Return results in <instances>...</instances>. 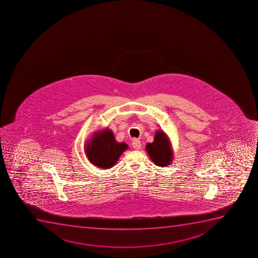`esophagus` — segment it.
Returning <instances> with one entry per match:
<instances>
[{
	"instance_id": "esophagus-1",
	"label": "esophagus",
	"mask_w": 258,
	"mask_h": 258,
	"mask_svg": "<svg viewBox=\"0 0 258 258\" xmlns=\"http://www.w3.org/2000/svg\"><path fill=\"white\" fill-rule=\"evenodd\" d=\"M132 146H133L134 148L136 149V150L141 149V141H139L138 139H134L133 141H132Z\"/></svg>"
}]
</instances>
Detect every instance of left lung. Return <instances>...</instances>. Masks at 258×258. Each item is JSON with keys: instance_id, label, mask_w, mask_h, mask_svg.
I'll list each match as a JSON object with an SVG mask.
<instances>
[{"instance_id": "8db88e82", "label": "left lung", "mask_w": 258, "mask_h": 258, "mask_svg": "<svg viewBox=\"0 0 258 258\" xmlns=\"http://www.w3.org/2000/svg\"><path fill=\"white\" fill-rule=\"evenodd\" d=\"M146 151L153 162L158 166L170 165L172 157V151L168 139L162 131L156 132L153 143L146 146Z\"/></svg>"}]
</instances>
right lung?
Segmentation results:
<instances>
[{
    "label": "right lung",
    "mask_w": 258,
    "mask_h": 258,
    "mask_svg": "<svg viewBox=\"0 0 258 258\" xmlns=\"http://www.w3.org/2000/svg\"><path fill=\"white\" fill-rule=\"evenodd\" d=\"M127 148L125 143H117L112 131L105 130L90 141L86 153L92 164L100 168H110Z\"/></svg>",
    "instance_id": "add662e5"
}]
</instances>
